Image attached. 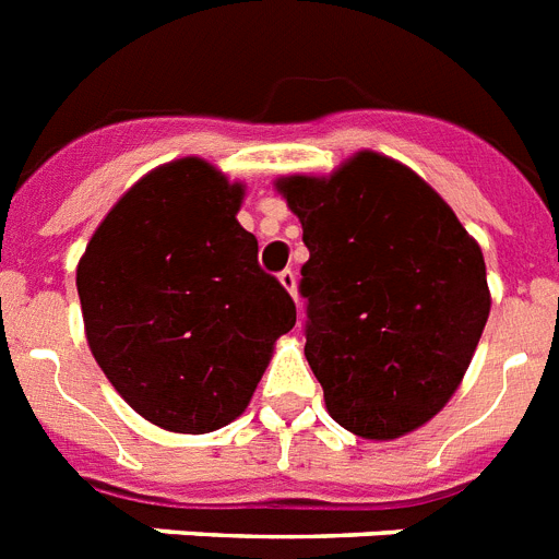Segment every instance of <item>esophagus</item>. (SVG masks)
Returning a JSON list of instances; mask_svg holds the SVG:
<instances>
[{"label":"esophagus","mask_w":559,"mask_h":559,"mask_svg":"<svg viewBox=\"0 0 559 559\" xmlns=\"http://www.w3.org/2000/svg\"><path fill=\"white\" fill-rule=\"evenodd\" d=\"M280 285H283V288L288 290L290 297L297 299V276H294V271H290V269H285L283 274H280Z\"/></svg>","instance_id":"obj_1"}]
</instances>
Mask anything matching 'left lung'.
I'll return each mask as SVG.
<instances>
[{"mask_svg": "<svg viewBox=\"0 0 559 559\" xmlns=\"http://www.w3.org/2000/svg\"><path fill=\"white\" fill-rule=\"evenodd\" d=\"M274 186L311 251L306 359L331 419L362 440L412 435L460 389L486 329L477 239L426 179L377 151Z\"/></svg>", "mask_w": 559, "mask_h": 559, "instance_id": "1", "label": "left lung"}]
</instances>
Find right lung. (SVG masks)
Here are the masks:
<instances>
[{
    "mask_svg": "<svg viewBox=\"0 0 559 559\" xmlns=\"http://www.w3.org/2000/svg\"><path fill=\"white\" fill-rule=\"evenodd\" d=\"M246 186L182 156L110 207L76 265L87 348L124 403L174 435H207L251 403L297 322L237 223Z\"/></svg>",
    "mask_w": 559,
    "mask_h": 559,
    "instance_id": "right-lung-1",
    "label": "right lung"
}]
</instances>
